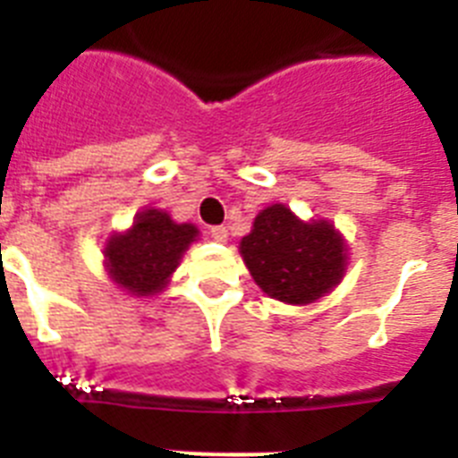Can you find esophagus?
Listing matches in <instances>:
<instances>
[{"instance_id": "34e87169", "label": "esophagus", "mask_w": 458, "mask_h": 458, "mask_svg": "<svg viewBox=\"0 0 458 458\" xmlns=\"http://www.w3.org/2000/svg\"><path fill=\"white\" fill-rule=\"evenodd\" d=\"M210 236L216 238L217 242H226V238H229V232H226V226L217 225V226H210Z\"/></svg>"}]
</instances>
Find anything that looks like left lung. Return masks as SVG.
Here are the masks:
<instances>
[{
    "label": "left lung",
    "instance_id": "8db88e82",
    "mask_svg": "<svg viewBox=\"0 0 458 458\" xmlns=\"http://www.w3.org/2000/svg\"><path fill=\"white\" fill-rule=\"evenodd\" d=\"M242 261L261 291L289 305H310L346 273V245L327 220L302 222L284 204L254 217L241 241Z\"/></svg>",
    "mask_w": 458,
    "mask_h": 458
}]
</instances>
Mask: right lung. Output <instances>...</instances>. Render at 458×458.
Wrapping results in <instances>:
<instances>
[{
	"label": "right lung",
	"instance_id": "right-lung-1",
	"mask_svg": "<svg viewBox=\"0 0 458 458\" xmlns=\"http://www.w3.org/2000/svg\"><path fill=\"white\" fill-rule=\"evenodd\" d=\"M197 236V226L176 225L165 210H141L128 232L114 233L105 245L107 275L132 295L160 293Z\"/></svg>",
	"mask_w": 458,
	"mask_h": 458
}]
</instances>
